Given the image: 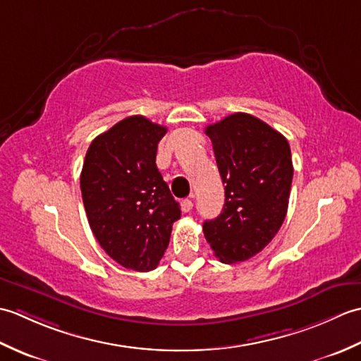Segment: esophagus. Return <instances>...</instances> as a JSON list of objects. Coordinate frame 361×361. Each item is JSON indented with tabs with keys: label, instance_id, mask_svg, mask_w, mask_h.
Instances as JSON below:
<instances>
[{
	"label": "esophagus",
	"instance_id": "esophagus-1",
	"mask_svg": "<svg viewBox=\"0 0 361 361\" xmlns=\"http://www.w3.org/2000/svg\"><path fill=\"white\" fill-rule=\"evenodd\" d=\"M192 208H194V202L189 200V198H185V200L181 202L183 212H190V211H192Z\"/></svg>",
	"mask_w": 361,
	"mask_h": 361
}]
</instances>
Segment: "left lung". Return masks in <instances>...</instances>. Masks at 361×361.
<instances>
[{
    "mask_svg": "<svg viewBox=\"0 0 361 361\" xmlns=\"http://www.w3.org/2000/svg\"><path fill=\"white\" fill-rule=\"evenodd\" d=\"M225 185L220 216L203 233L220 262L235 264L262 251L286 219L293 178L288 141L247 113L206 127Z\"/></svg>",
    "mask_w": 361,
    "mask_h": 361,
    "instance_id": "left-lung-1",
    "label": "left lung"
}]
</instances>
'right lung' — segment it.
I'll list each match as a JSON object with an SVG mask.
<instances>
[{
  "label": "right lung",
  "instance_id": "1",
  "mask_svg": "<svg viewBox=\"0 0 361 361\" xmlns=\"http://www.w3.org/2000/svg\"><path fill=\"white\" fill-rule=\"evenodd\" d=\"M166 132L140 114L122 119L94 137L82 167L91 231L106 255L135 271L157 268L181 216L155 163Z\"/></svg>",
  "mask_w": 361,
  "mask_h": 361
}]
</instances>
